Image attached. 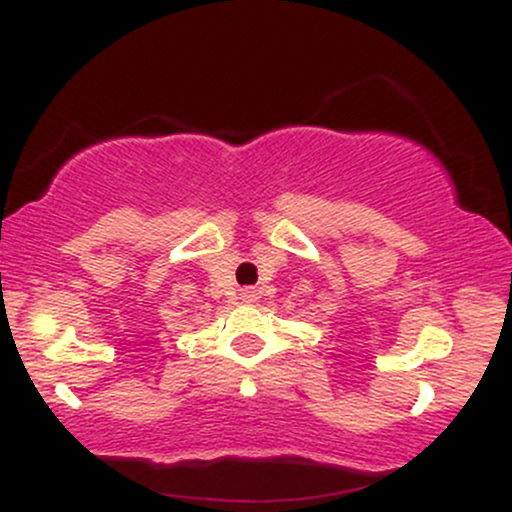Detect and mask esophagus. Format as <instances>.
<instances>
[{"label": "esophagus", "mask_w": 512, "mask_h": 512, "mask_svg": "<svg viewBox=\"0 0 512 512\" xmlns=\"http://www.w3.org/2000/svg\"><path fill=\"white\" fill-rule=\"evenodd\" d=\"M257 298H260V293H257L255 289H243V291H240V301H243V303H255Z\"/></svg>", "instance_id": "1"}]
</instances>
